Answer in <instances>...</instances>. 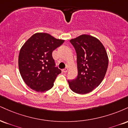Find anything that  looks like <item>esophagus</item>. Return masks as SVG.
Listing matches in <instances>:
<instances>
[{
	"label": "esophagus",
	"mask_w": 128,
	"mask_h": 128,
	"mask_svg": "<svg viewBox=\"0 0 128 128\" xmlns=\"http://www.w3.org/2000/svg\"><path fill=\"white\" fill-rule=\"evenodd\" d=\"M68 67H66V68L62 69V71L63 72H64V73H66V72H68Z\"/></svg>",
	"instance_id": "34e87169"
}]
</instances>
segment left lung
<instances>
[{
    "label": "left lung",
    "mask_w": 128,
    "mask_h": 128,
    "mask_svg": "<svg viewBox=\"0 0 128 128\" xmlns=\"http://www.w3.org/2000/svg\"><path fill=\"white\" fill-rule=\"evenodd\" d=\"M70 42L77 54L78 77L68 80L72 91L86 94L100 85L108 65L107 52L102 43L95 37L82 34Z\"/></svg>",
    "instance_id": "left-lung-1"
}]
</instances>
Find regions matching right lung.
<instances>
[{"instance_id": "obj_1", "label": "right lung", "mask_w": 128, "mask_h": 128, "mask_svg": "<svg viewBox=\"0 0 128 128\" xmlns=\"http://www.w3.org/2000/svg\"><path fill=\"white\" fill-rule=\"evenodd\" d=\"M48 33L34 34L20 49L18 67L23 80L36 92L47 91L61 70L55 67L52 52L64 43Z\"/></svg>"}]
</instances>
